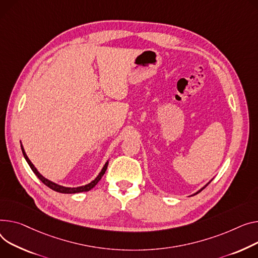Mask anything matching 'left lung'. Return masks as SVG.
<instances>
[{
	"instance_id": "left-lung-1",
	"label": "left lung",
	"mask_w": 258,
	"mask_h": 258,
	"mask_svg": "<svg viewBox=\"0 0 258 258\" xmlns=\"http://www.w3.org/2000/svg\"><path fill=\"white\" fill-rule=\"evenodd\" d=\"M212 180H213V179H211V180H210V181H209V182H208V183H207V184H205V185H204V186H202V187H201V188H200V190H199V191H197V192H196V193H195V194H193V195H196V194H198V193H199V192H201V191H202V190H203V188H204V187H205V186H207V185H208V184H209V183H210V182H211V181H212Z\"/></svg>"
}]
</instances>
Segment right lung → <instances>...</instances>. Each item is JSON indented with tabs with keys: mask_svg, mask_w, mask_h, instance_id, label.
I'll return each instance as SVG.
<instances>
[{
	"mask_svg": "<svg viewBox=\"0 0 258 258\" xmlns=\"http://www.w3.org/2000/svg\"><path fill=\"white\" fill-rule=\"evenodd\" d=\"M21 147H22V151H23V154H24V158H25V160L27 161V163L29 164V166H30V168L32 169L33 172L35 173V175H36L45 185H47L49 188H51V190H54V191H56V192H58V193H63V194H75V193H81V192H88V191H90L91 188H93V187L97 184V182L101 179V177L104 176V174H105V172H106V170H107V168H108V165H109V160H108V161L106 162V164L104 165V167H102L100 172L98 173V175H97L91 182H89V183H87V184L81 185V186H77V187L64 186V185H61V184H58V183H56V182H54V181H51V180L45 178L43 175H41V174L38 172V170L35 168V166H34V165L32 164V162L29 160V158H28V156L26 154V151H25V149H24V146H23L22 142H21Z\"/></svg>",
	"mask_w": 258,
	"mask_h": 258,
	"instance_id": "right-lung-1",
	"label": "right lung"
}]
</instances>
